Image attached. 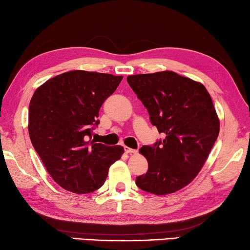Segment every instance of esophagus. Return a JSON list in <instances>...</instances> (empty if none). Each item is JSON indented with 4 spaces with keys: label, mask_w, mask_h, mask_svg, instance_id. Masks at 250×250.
Listing matches in <instances>:
<instances>
[{
    "label": "esophagus",
    "mask_w": 250,
    "mask_h": 250,
    "mask_svg": "<svg viewBox=\"0 0 250 250\" xmlns=\"http://www.w3.org/2000/svg\"><path fill=\"white\" fill-rule=\"evenodd\" d=\"M125 152H126V154H129V155H134V154H137L138 150H136V149H133V148L125 147Z\"/></svg>",
    "instance_id": "esophagus-1"
}]
</instances>
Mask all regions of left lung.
I'll return each mask as SVG.
<instances>
[{"instance_id": "8db88e82", "label": "left lung", "mask_w": 250, "mask_h": 250, "mask_svg": "<svg viewBox=\"0 0 250 250\" xmlns=\"http://www.w3.org/2000/svg\"><path fill=\"white\" fill-rule=\"evenodd\" d=\"M164 139L143 146L148 170L136 186L157 195L189 185L207 160L220 133V122L203 84L172 71L127 77Z\"/></svg>"}]
</instances>
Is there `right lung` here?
I'll return each instance as SVG.
<instances>
[{
  "label": "right lung",
  "instance_id": "right-lung-1",
  "mask_svg": "<svg viewBox=\"0 0 250 250\" xmlns=\"http://www.w3.org/2000/svg\"><path fill=\"white\" fill-rule=\"evenodd\" d=\"M123 77L64 72L35 91L28 107L30 141L51 178L67 191L91 193L106 180L124 148L92 141L99 111Z\"/></svg>",
  "mask_w": 250,
  "mask_h": 250
}]
</instances>
